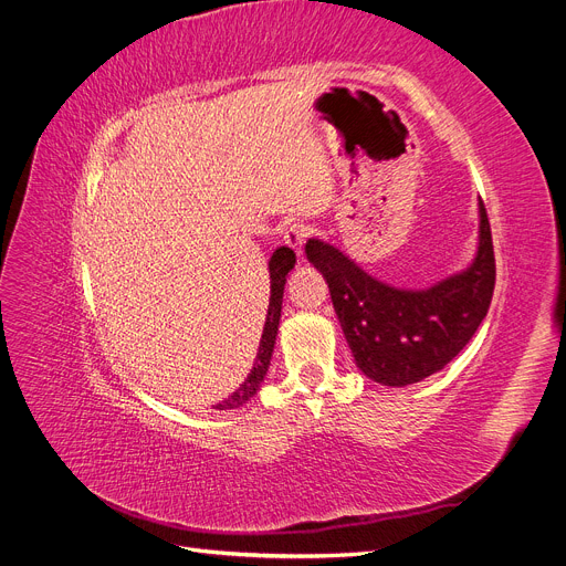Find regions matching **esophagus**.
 Wrapping results in <instances>:
<instances>
[{"label":"esophagus","instance_id":"34e87169","mask_svg":"<svg viewBox=\"0 0 566 566\" xmlns=\"http://www.w3.org/2000/svg\"><path fill=\"white\" fill-rule=\"evenodd\" d=\"M282 234H284V243L291 245L297 254H302V245L314 234V228L306 223H289Z\"/></svg>","mask_w":566,"mask_h":566}]
</instances>
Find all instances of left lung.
<instances>
[{"mask_svg": "<svg viewBox=\"0 0 566 566\" xmlns=\"http://www.w3.org/2000/svg\"><path fill=\"white\" fill-rule=\"evenodd\" d=\"M476 260L427 291L388 286L318 239L304 245L327 280L356 366L384 386H408L442 370L470 343L488 316L496 264L485 205L481 200Z\"/></svg>", "mask_w": 566, "mask_h": 566, "instance_id": "8db88e82", "label": "left lung"}]
</instances>
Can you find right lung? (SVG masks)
I'll return each mask as SVG.
<instances>
[{
  "label": "right lung",
  "mask_w": 566,
  "mask_h": 566,
  "mask_svg": "<svg viewBox=\"0 0 566 566\" xmlns=\"http://www.w3.org/2000/svg\"><path fill=\"white\" fill-rule=\"evenodd\" d=\"M295 266V252L286 245L277 248L269 262V271H271V300H269V314H266V323H264V334L260 340V349H256V358H254V368L250 370L248 379L239 386L237 392H232L226 401H221L217 408L219 410H230V408H239L245 401H250V397L260 390V384L266 377V370L271 366V354L275 347V336H277V327H280V316H282V295H284V284H286V275L289 271Z\"/></svg>",
  "instance_id": "right-lung-1"
}]
</instances>
